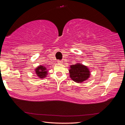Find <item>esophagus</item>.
Here are the masks:
<instances>
[{
  "label": "esophagus",
  "instance_id": "esophagus-1",
  "mask_svg": "<svg viewBox=\"0 0 125 125\" xmlns=\"http://www.w3.org/2000/svg\"><path fill=\"white\" fill-rule=\"evenodd\" d=\"M57 62H58V63H60V64H61V63H63L62 61H60V60H58V61H57Z\"/></svg>",
  "mask_w": 125,
  "mask_h": 125
}]
</instances>
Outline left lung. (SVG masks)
Here are the masks:
<instances>
[{"instance_id": "left-lung-1", "label": "left lung", "mask_w": 125, "mask_h": 125, "mask_svg": "<svg viewBox=\"0 0 125 125\" xmlns=\"http://www.w3.org/2000/svg\"><path fill=\"white\" fill-rule=\"evenodd\" d=\"M69 72L71 78L76 83H82L85 81L90 75L88 67L81 63L71 65Z\"/></svg>"}]
</instances>
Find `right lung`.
<instances>
[{"label": "right lung", "mask_w": 125, "mask_h": 125, "mask_svg": "<svg viewBox=\"0 0 125 125\" xmlns=\"http://www.w3.org/2000/svg\"><path fill=\"white\" fill-rule=\"evenodd\" d=\"M36 74L40 78H43L46 77L47 75V71L46 67L43 65H39L37 68L35 69Z\"/></svg>", "instance_id": "add662e5"}]
</instances>
